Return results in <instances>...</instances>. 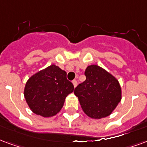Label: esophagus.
<instances>
[{"label":"esophagus","instance_id":"esophagus-1","mask_svg":"<svg viewBox=\"0 0 147 147\" xmlns=\"http://www.w3.org/2000/svg\"><path fill=\"white\" fill-rule=\"evenodd\" d=\"M72 83H73L74 85V87H76V86H77V81L76 80V79H74L73 81H72Z\"/></svg>","mask_w":147,"mask_h":147}]
</instances>
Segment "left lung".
Listing matches in <instances>:
<instances>
[{"instance_id": "1", "label": "left lung", "mask_w": 147, "mask_h": 147, "mask_svg": "<svg viewBox=\"0 0 147 147\" xmlns=\"http://www.w3.org/2000/svg\"><path fill=\"white\" fill-rule=\"evenodd\" d=\"M85 76L86 79L74 90L83 111L95 119L107 117L121 99L119 82L98 65L88 66Z\"/></svg>"}]
</instances>
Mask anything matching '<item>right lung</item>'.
<instances>
[{"label":"right lung","instance_id":"obj_1","mask_svg":"<svg viewBox=\"0 0 147 147\" xmlns=\"http://www.w3.org/2000/svg\"><path fill=\"white\" fill-rule=\"evenodd\" d=\"M66 76V71L52 65L29 78L24 96L32 112L43 117H51L59 112L66 96L74 90L73 84Z\"/></svg>","mask_w":147,"mask_h":147}]
</instances>
